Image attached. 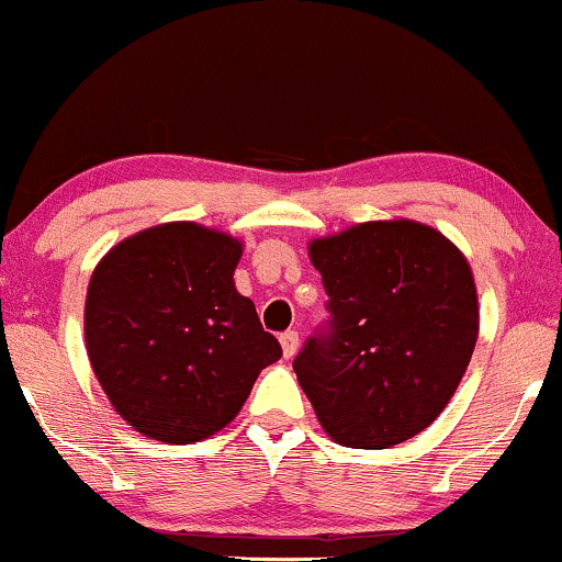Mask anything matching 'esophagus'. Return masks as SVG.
<instances>
[{
    "label": "esophagus",
    "mask_w": 562,
    "mask_h": 562,
    "mask_svg": "<svg viewBox=\"0 0 562 562\" xmlns=\"http://www.w3.org/2000/svg\"><path fill=\"white\" fill-rule=\"evenodd\" d=\"M280 344H282V357H285V359H293V357H295V351H299V344H301L299 333H295V330L282 333V335H280Z\"/></svg>",
    "instance_id": "1"
}]
</instances>
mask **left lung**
<instances>
[{
  "label": "left lung",
  "instance_id": "left-lung-1",
  "mask_svg": "<svg viewBox=\"0 0 562 562\" xmlns=\"http://www.w3.org/2000/svg\"><path fill=\"white\" fill-rule=\"evenodd\" d=\"M330 330L293 370L335 443L389 449L428 428L479 340V293L462 250L412 222L353 224L308 243Z\"/></svg>",
  "mask_w": 562,
  "mask_h": 562
}]
</instances>
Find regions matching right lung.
<instances>
[{"label": "right lung", "instance_id": "right-lung-1", "mask_svg": "<svg viewBox=\"0 0 562 562\" xmlns=\"http://www.w3.org/2000/svg\"><path fill=\"white\" fill-rule=\"evenodd\" d=\"M240 256L243 243L227 232L169 222L113 245L94 267L83 306L89 362L142 436H214L282 357L232 280Z\"/></svg>", "mask_w": 562, "mask_h": 562}]
</instances>
